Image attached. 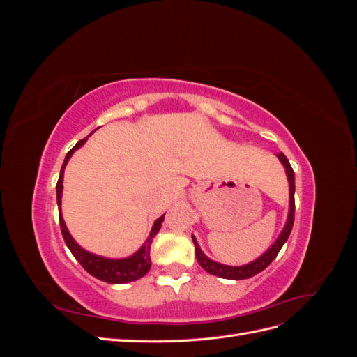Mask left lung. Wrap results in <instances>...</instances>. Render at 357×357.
Wrapping results in <instances>:
<instances>
[{"label": "left lung", "mask_w": 357, "mask_h": 357, "mask_svg": "<svg viewBox=\"0 0 357 357\" xmlns=\"http://www.w3.org/2000/svg\"><path fill=\"white\" fill-rule=\"evenodd\" d=\"M278 159L282 160V164L286 168L287 178H289V186H290V210H289V218H287V222H286L283 232L280 234L278 240L273 244V247L269 248L268 252H265V255H262L261 257L256 259L255 262L244 265V266H226V265H222V264L211 261V259H208L201 252V248H199L197 240L192 236V241H193V244H195L197 261L207 273H210L213 275L222 277V278H229V280L250 278V277L259 274L261 271H264V269L274 261L275 256L278 255V252L282 250V247L287 241L289 235L291 232V228H294V222H295V172L289 164V159L283 153H278Z\"/></svg>", "instance_id": "obj_1"}]
</instances>
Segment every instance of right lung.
<instances>
[{"label": "right lung", "instance_id": "1", "mask_svg": "<svg viewBox=\"0 0 357 357\" xmlns=\"http://www.w3.org/2000/svg\"><path fill=\"white\" fill-rule=\"evenodd\" d=\"M86 142V138L80 139V142L75 144L70 152L66 156V160H63L62 168H61V174L56 183V201H58V207L61 211V197H62V180H63V168H66L68 159L71 158V155L74 153L75 149H79L80 146H83V143ZM164 222V215L155 222L152 232H150L149 238L146 240V243L143 244V247L139 250L132 255L131 257L126 259H105L101 256L92 255L89 252L83 250V248L75 243L70 232L67 231V226L63 223L62 215L59 213V225H61V232L63 236V241H66L67 247L70 248V252L73 253V256L77 259L79 264L88 271L91 275H93L95 278L101 280V282L105 283H112V284H122V283H128V282H135V280L142 278L143 275H146L150 269V245H152V241L155 238V235L159 232L160 225Z\"/></svg>", "mask_w": 357, "mask_h": 357}]
</instances>
